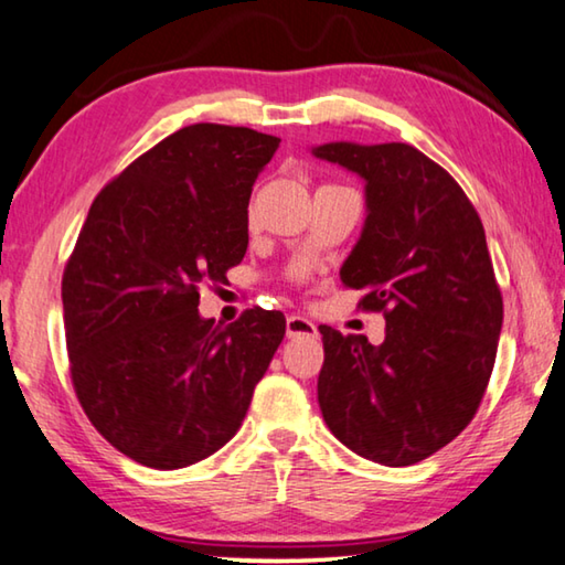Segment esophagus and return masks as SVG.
<instances>
[{
    "label": "esophagus",
    "instance_id": "1",
    "mask_svg": "<svg viewBox=\"0 0 565 565\" xmlns=\"http://www.w3.org/2000/svg\"><path fill=\"white\" fill-rule=\"evenodd\" d=\"M285 332H288V338H318V328L302 316H290L288 322H285Z\"/></svg>",
    "mask_w": 565,
    "mask_h": 565
}]
</instances>
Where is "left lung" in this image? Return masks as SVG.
Wrapping results in <instances>:
<instances>
[{"label":"left lung","mask_w":565,"mask_h":565,"mask_svg":"<svg viewBox=\"0 0 565 565\" xmlns=\"http://www.w3.org/2000/svg\"><path fill=\"white\" fill-rule=\"evenodd\" d=\"M312 154L365 180L367 217L340 280L363 292L358 308L385 316L381 345L320 326L322 418L358 456L413 466L473 420L491 381L503 298L483 222L405 142H328Z\"/></svg>","instance_id":"left-lung-1"}]
</instances>
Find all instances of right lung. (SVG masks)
I'll list each match as a JSON object with an SVG mask.
<instances>
[{
	"instance_id": "add662e5",
	"label": "right lung",
	"mask_w": 565,
	"mask_h": 565,
	"mask_svg": "<svg viewBox=\"0 0 565 565\" xmlns=\"http://www.w3.org/2000/svg\"><path fill=\"white\" fill-rule=\"evenodd\" d=\"M280 140L200 122L164 137L102 188L62 277L74 393L105 440L174 470L235 436L285 318H200L202 282L247 249V205Z\"/></svg>"
}]
</instances>
